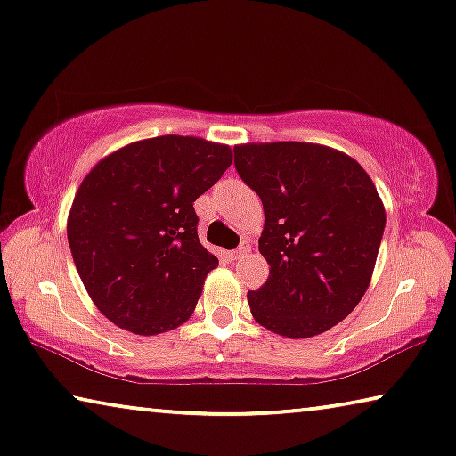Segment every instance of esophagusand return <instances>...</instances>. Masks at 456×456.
<instances>
[{
    "instance_id": "obj_1",
    "label": "esophagus",
    "mask_w": 456,
    "mask_h": 456,
    "mask_svg": "<svg viewBox=\"0 0 456 456\" xmlns=\"http://www.w3.org/2000/svg\"><path fill=\"white\" fill-rule=\"evenodd\" d=\"M250 250V244L247 242V240H242L240 244H239V248H234L232 253H230V256H232V259H240V256H244Z\"/></svg>"
}]
</instances>
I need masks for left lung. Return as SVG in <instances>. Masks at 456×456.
Listing matches in <instances>:
<instances>
[{
    "label": "left lung",
    "instance_id": "8db88e82",
    "mask_svg": "<svg viewBox=\"0 0 456 456\" xmlns=\"http://www.w3.org/2000/svg\"><path fill=\"white\" fill-rule=\"evenodd\" d=\"M234 167L265 212L269 277L248 292L250 313L283 338L325 333L358 306L374 272L387 216L372 179L354 158L300 142L236 146Z\"/></svg>",
    "mask_w": 456,
    "mask_h": 456
}]
</instances>
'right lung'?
Wrapping results in <instances>:
<instances>
[{"mask_svg":"<svg viewBox=\"0 0 456 456\" xmlns=\"http://www.w3.org/2000/svg\"><path fill=\"white\" fill-rule=\"evenodd\" d=\"M232 164L228 146L160 135L102 158L82 181L68 240L92 302L135 335L193 314L216 255L200 242L193 201Z\"/></svg>","mask_w":456,"mask_h":456,"instance_id":"obj_1","label":"right lung"}]
</instances>
